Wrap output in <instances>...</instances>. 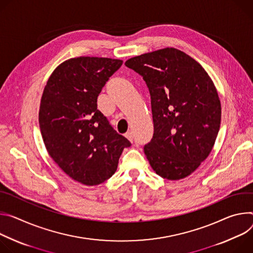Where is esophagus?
Listing matches in <instances>:
<instances>
[{
  "label": "esophagus",
  "instance_id": "esophagus-1",
  "mask_svg": "<svg viewBox=\"0 0 253 253\" xmlns=\"http://www.w3.org/2000/svg\"><path fill=\"white\" fill-rule=\"evenodd\" d=\"M125 135H126V137L127 139H129L130 142L133 141V135H132V132H131V131H127Z\"/></svg>",
  "mask_w": 253,
  "mask_h": 253
}]
</instances>
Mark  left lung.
<instances>
[{
	"instance_id": "left-lung-1",
	"label": "left lung",
	"mask_w": 253,
	"mask_h": 253,
	"mask_svg": "<svg viewBox=\"0 0 253 253\" xmlns=\"http://www.w3.org/2000/svg\"><path fill=\"white\" fill-rule=\"evenodd\" d=\"M151 95L154 134L144 152L162 178L180 180L209 156L220 128L221 104L213 81L186 53L165 48L128 59Z\"/></svg>"
}]
</instances>
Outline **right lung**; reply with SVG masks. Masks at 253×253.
I'll return each instance as SVG.
<instances>
[{"mask_svg":"<svg viewBox=\"0 0 253 253\" xmlns=\"http://www.w3.org/2000/svg\"><path fill=\"white\" fill-rule=\"evenodd\" d=\"M123 65L119 59L78 57L54 70L41 98L39 126L45 147L73 180L94 186L118 169L131 146L97 109V96Z\"/></svg>","mask_w":253,"mask_h":253,"instance_id":"right-lung-1","label":"right lung"}]
</instances>
